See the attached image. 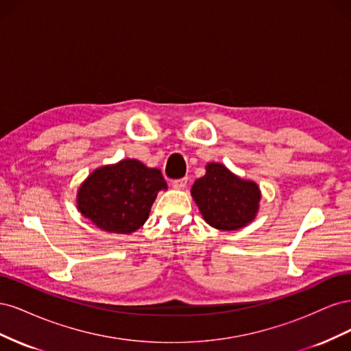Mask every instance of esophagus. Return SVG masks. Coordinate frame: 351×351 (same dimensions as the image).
<instances>
[{
    "mask_svg": "<svg viewBox=\"0 0 351 351\" xmlns=\"http://www.w3.org/2000/svg\"><path fill=\"white\" fill-rule=\"evenodd\" d=\"M171 186H173V189H176V190H182V189H184V187L187 186V178L174 180V182L171 183Z\"/></svg>",
    "mask_w": 351,
    "mask_h": 351,
    "instance_id": "esophagus-1",
    "label": "esophagus"
}]
</instances>
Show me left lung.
I'll return each instance as SVG.
<instances>
[{
    "label": "left lung",
    "instance_id": "8db88e82",
    "mask_svg": "<svg viewBox=\"0 0 351 351\" xmlns=\"http://www.w3.org/2000/svg\"><path fill=\"white\" fill-rule=\"evenodd\" d=\"M206 173L192 186L193 200L206 224L221 231H236L256 218L261 189L219 162H208Z\"/></svg>",
    "mask_w": 351,
    "mask_h": 351
}]
</instances>
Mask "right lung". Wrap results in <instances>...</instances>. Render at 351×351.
I'll list each match as a JSON object with an SVG mask.
<instances>
[{
	"label": "right lung",
	"mask_w": 351,
	"mask_h": 351,
	"mask_svg": "<svg viewBox=\"0 0 351 351\" xmlns=\"http://www.w3.org/2000/svg\"><path fill=\"white\" fill-rule=\"evenodd\" d=\"M167 189L159 169L125 158L93 169L77 190L76 205L99 230L132 234L149 218L159 190Z\"/></svg>",
	"instance_id": "obj_1"
}]
</instances>
